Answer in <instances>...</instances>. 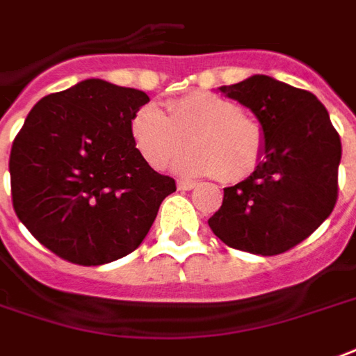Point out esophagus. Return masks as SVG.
Listing matches in <instances>:
<instances>
[{
  "label": "esophagus",
  "instance_id": "obj_1",
  "mask_svg": "<svg viewBox=\"0 0 356 356\" xmlns=\"http://www.w3.org/2000/svg\"><path fill=\"white\" fill-rule=\"evenodd\" d=\"M195 186V181L191 180H178V189H181V191H189V189H193Z\"/></svg>",
  "mask_w": 356,
  "mask_h": 356
}]
</instances>
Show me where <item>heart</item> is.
<instances>
[{
	"label": "heart",
	"instance_id": "1",
	"mask_svg": "<svg viewBox=\"0 0 356 356\" xmlns=\"http://www.w3.org/2000/svg\"><path fill=\"white\" fill-rule=\"evenodd\" d=\"M132 146L155 170L167 168L189 144L193 152L175 165L184 176H222L245 180L264 159L266 136L243 108L212 92L189 95L165 102V113L144 104L131 119Z\"/></svg>",
	"mask_w": 356,
	"mask_h": 356
}]
</instances>
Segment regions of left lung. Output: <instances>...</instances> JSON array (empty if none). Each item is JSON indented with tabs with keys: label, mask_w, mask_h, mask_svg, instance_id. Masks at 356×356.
<instances>
[{
	"label": "left lung",
	"mask_w": 356,
	"mask_h": 356,
	"mask_svg": "<svg viewBox=\"0 0 356 356\" xmlns=\"http://www.w3.org/2000/svg\"><path fill=\"white\" fill-rule=\"evenodd\" d=\"M220 90L258 118L266 147L252 175L224 188L222 207L209 220L210 229L237 250L260 256L286 252L309 237L336 207L338 131L313 92L269 75H252Z\"/></svg>",
	"instance_id": "8db88e82"
}]
</instances>
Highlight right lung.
Returning <instances> with one entry per match:
<instances>
[{"label":"right lung","mask_w":356,"mask_h":356,"mask_svg":"<svg viewBox=\"0 0 356 356\" xmlns=\"http://www.w3.org/2000/svg\"><path fill=\"white\" fill-rule=\"evenodd\" d=\"M149 96L85 79L41 98L9 157L13 209L51 252L79 266L119 260L176 191L132 146L131 119Z\"/></svg>","instance_id":"obj_1"}]
</instances>
